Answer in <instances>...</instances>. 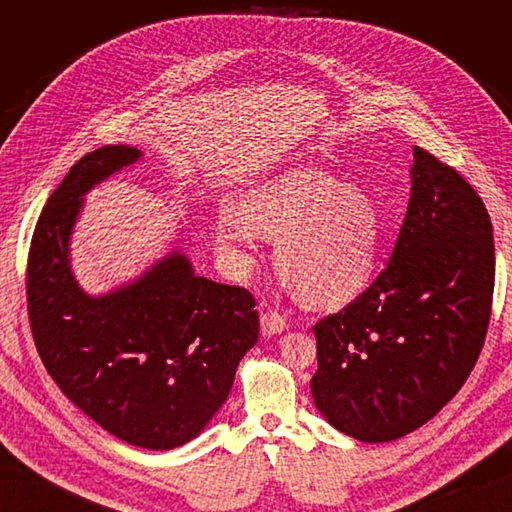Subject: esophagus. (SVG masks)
Instances as JSON below:
<instances>
[{"label":"esophagus","instance_id":"1","mask_svg":"<svg viewBox=\"0 0 512 512\" xmlns=\"http://www.w3.org/2000/svg\"><path fill=\"white\" fill-rule=\"evenodd\" d=\"M286 316L275 312V309H269V312H265L260 316V329H262V335H277L282 333L286 329Z\"/></svg>","mask_w":512,"mask_h":512}]
</instances>
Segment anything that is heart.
<instances>
[{"label": "heart", "instance_id": "obj_1", "mask_svg": "<svg viewBox=\"0 0 512 512\" xmlns=\"http://www.w3.org/2000/svg\"><path fill=\"white\" fill-rule=\"evenodd\" d=\"M215 224V239L247 262L256 230L275 241V267L284 286L312 307L339 305L359 294L374 267L380 237L371 198L318 168L299 166L256 185Z\"/></svg>", "mask_w": 512, "mask_h": 512}]
</instances>
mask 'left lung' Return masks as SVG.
<instances>
[{"instance_id": "obj_1", "label": "left lung", "mask_w": 512, "mask_h": 512, "mask_svg": "<svg viewBox=\"0 0 512 512\" xmlns=\"http://www.w3.org/2000/svg\"><path fill=\"white\" fill-rule=\"evenodd\" d=\"M412 190L389 265L316 327V408L361 442L425 425L468 380L493 301L485 203L453 166L414 147Z\"/></svg>"}]
</instances>
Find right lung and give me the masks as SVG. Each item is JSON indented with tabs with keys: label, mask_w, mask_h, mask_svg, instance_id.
Listing matches in <instances>:
<instances>
[{
	"label": "right lung",
	"mask_w": 512,
	"mask_h": 512,
	"mask_svg": "<svg viewBox=\"0 0 512 512\" xmlns=\"http://www.w3.org/2000/svg\"><path fill=\"white\" fill-rule=\"evenodd\" d=\"M141 158L128 145L83 156L44 205L27 256V314L40 359L64 395L119 440L170 451L226 401L258 339L252 292L194 275L168 254L104 297L76 284L68 243L83 194Z\"/></svg>",
	"instance_id": "add662e5"
}]
</instances>
